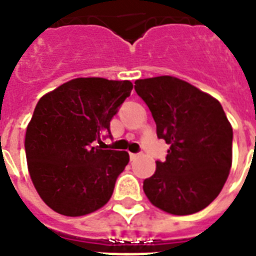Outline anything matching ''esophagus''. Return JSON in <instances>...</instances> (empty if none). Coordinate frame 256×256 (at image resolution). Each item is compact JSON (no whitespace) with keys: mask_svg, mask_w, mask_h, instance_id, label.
Returning <instances> with one entry per match:
<instances>
[{"mask_svg":"<svg viewBox=\"0 0 256 256\" xmlns=\"http://www.w3.org/2000/svg\"><path fill=\"white\" fill-rule=\"evenodd\" d=\"M136 158H138V154H132V152H130V160H136Z\"/></svg>","mask_w":256,"mask_h":256,"instance_id":"obj_1","label":"esophagus"}]
</instances>
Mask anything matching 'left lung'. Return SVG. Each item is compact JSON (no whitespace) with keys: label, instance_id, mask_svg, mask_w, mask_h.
<instances>
[{"label":"left lung","instance_id":"8db88e82","mask_svg":"<svg viewBox=\"0 0 256 256\" xmlns=\"http://www.w3.org/2000/svg\"><path fill=\"white\" fill-rule=\"evenodd\" d=\"M156 136L170 144L164 162L144 179V191L160 210L190 215L222 191L232 164V128L222 104L210 94L171 76L136 80Z\"/></svg>","mask_w":256,"mask_h":256}]
</instances>
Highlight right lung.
Here are the masks:
<instances>
[{
  "instance_id": "add662e5",
  "label": "right lung",
  "mask_w": 256,
  "mask_h": 256,
  "mask_svg": "<svg viewBox=\"0 0 256 256\" xmlns=\"http://www.w3.org/2000/svg\"><path fill=\"white\" fill-rule=\"evenodd\" d=\"M132 90L130 81L74 78L38 100L26 128L28 168L38 195L56 212L82 216L110 200L128 152L94 146Z\"/></svg>"
}]
</instances>
